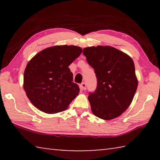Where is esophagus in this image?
<instances>
[{
	"label": "esophagus",
	"instance_id": "esophagus-1",
	"mask_svg": "<svg viewBox=\"0 0 160 160\" xmlns=\"http://www.w3.org/2000/svg\"><path fill=\"white\" fill-rule=\"evenodd\" d=\"M81 88H82L83 90H86V83L82 82V84H81Z\"/></svg>",
	"mask_w": 160,
	"mask_h": 160
}]
</instances>
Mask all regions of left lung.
Returning a JSON list of instances; mask_svg holds the SVG:
<instances>
[{
    "label": "left lung",
    "mask_w": 160,
    "mask_h": 160,
    "mask_svg": "<svg viewBox=\"0 0 160 160\" xmlns=\"http://www.w3.org/2000/svg\"><path fill=\"white\" fill-rule=\"evenodd\" d=\"M82 53L97 79L95 92L88 96L92 112L104 120L118 117L131 105L137 90L133 61L109 46L86 47Z\"/></svg>",
    "instance_id": "obj_1"
}]
</instances>
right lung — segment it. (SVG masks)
Returning <instances> with one entry per match:
<instances>
[{
	"mask_svg": "<svg viewBox=\"0 0 160 160\" xmlns=\"http://www.w3.org/2000/svg\"><path fill=\"white\" fill-rule=\"evenodd\" d=\"M82 50L72 45L54 46L41 51L29 61L23 88L35 107L47 113H58L68 107L80 92L68 66Z\"/></svg>",
	"mask_w": 160,
	"mask_h": 160,
	"instance_id": "obj_1",
	"label": "right lung"
}]
</instances>
